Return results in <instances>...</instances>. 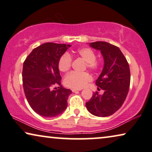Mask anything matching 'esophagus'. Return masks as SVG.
Segmentation results:
<instances>
[{"label":"esophagus","mask_w":152,"mask_h":152,"mask_svg":"<svg viewBox=\"0 0 152 152\" xmlns=\"http://www.w3.org/2000/svg\"><path fill=\"white\" fill-rule=\"evenodd\" d=\"M81 90V89H72V91L73 92H78V91H80Z\"/></svg>","instance_id":"1"}]
</instances>
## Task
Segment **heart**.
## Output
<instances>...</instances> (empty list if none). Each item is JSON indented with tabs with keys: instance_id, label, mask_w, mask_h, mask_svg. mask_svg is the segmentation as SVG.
<instances>
[{
	"instance_id": "1",
	"label": "heart",
	"mask_w": 152,
	"mask_h": 152,
	"mask_svg": "<svg viewBox=\"0 0 152 152\" xmlns=\"http://www.w3.org/2000/svg\"><path fill=\"white\" fill-rule=\"evenodd\" d=\"M78 56L86 62V66L92 70H96L100 66V61L96 59V54L90 48H82L77 50ZM72 59L68 53H64L58 61V69L60 72H66L72 66ZM92 79L88 72L78 73L72 72L66 75L64 78V84L69 88L81 89L84 88Z\"/></svg>"
}]
</instances>
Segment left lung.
I'll return each instance as SVG.
<instances>
[{
  "instance_id": "1",
  "label": "left lung",
  "mask_w": 152,
  "mask_h": 152,
  "mask_svg": "<svg viewBox=\"0 0 152 152\" xmlns=\"http://www.w3.org/2000/svg\"><path fill=\"white\" fill-rule=\"evenodd\" d=\"M90 46L99 50L104 57V68L96 85L99 90L102 89L104 92L102 95L95 92L86 102V108L95 116L108 117L118 110L126 99L130 86V69L117 46L106 42H92Z\"/></svg>"
}]
</instances>
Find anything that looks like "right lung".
Instances as JSON below:
<instances>
[{"instance_id": "add662e5", "label": "right lung", "mask_w": 152, "mask_h": 152, "mask_svg": "<svg viewBox=\"0 0 152 152\" xmlns=\"http://www.w3.org/2000/svg\"><path fill=\"white\" fill-rule=\"evenodd\" d=\"M70 46L47 42L34 48L23 62L22 80L26 97L32 110L43 117L58 116L67 106L72 92L61 86L58 61ZM55 84L60 87L53 90Z\"/></svg>"}]
</instances>
